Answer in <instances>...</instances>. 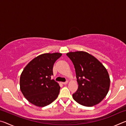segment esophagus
I'll use <instances>...</instances> for the list:
<instances>
[{
  "instance_id": "34e87169",
  "label": "esophagus",
  "mask_w": 126,
  "mask_h": 126,
  "mask_svg": "<svg viewBox=\"0 0 126 126\" xmlns=\"http://www.w3.org/2000/svg\"><path fill=\"white\" fill-rule=\"evenodd\" d=\"M68 83V81H65V82H62V83L63 84H67Z\"/></svg>"
}]
</instances>
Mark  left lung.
<instances>
[{
  "label": "left lung",
  "instance_id": "1",
  "mask_svg": "<svg viewBox=\"0 0 126 126\" xmlns=\"http://www.w3.org/2000/svg\"><path fill=\"white\" fill-rule=\"evenodd\" d=\"M67 55L73 63L78 88L73 98L81 105L92 107L100 103L108 93L109 74L94 57L83 51L69 52Z\"/></svg>",
  "mask_w": 126,
  "mask_h": 126
}]
</instances>
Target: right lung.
<instances>
[{
  "instance_id": "add662e5",
  "label": "right lung",
  "mask_w": 126,
  "mask_h": 126,
  "mask_svg": "<svg viewBox=\"0 0 126 126\" xmlns=\"http://www.w3.org/2000/svg\"><path fill=\"white\" fill-rule=\"evenodd\" d=\"M62 55L60 53H44L34 58L23 69L20 78V88L30 103L44 107L57 99L61 87L54 79L53 65Z\"/></svg>"
}]
</instances>
